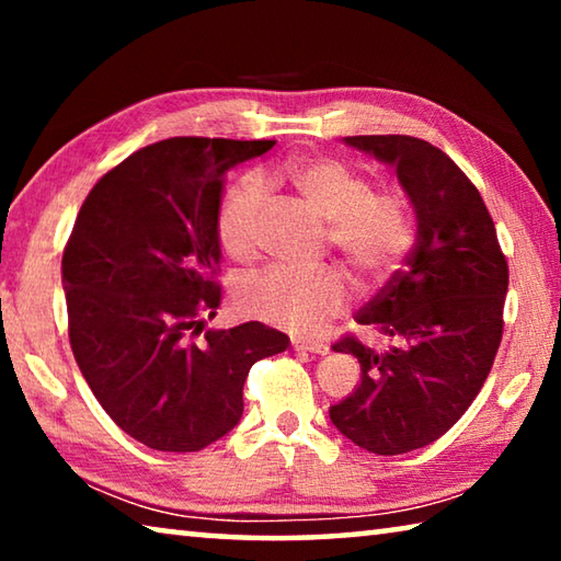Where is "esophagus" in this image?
<instances>
[{"instance_id":"esophagus-1","label":"esophagus","mask_w":561,"mask_h":561,"mask_svg":"<svg viewBox=\"0 0 561 561\" xmlns=\"http://www.w3.org/2000/svg\"><path fill=\"white\" fill-rule=\"evenodd\" d=\"M291 348L297 351V354H319V356L329 354L327 344H304V341H291Z\"/></svg>"}]
</instances>
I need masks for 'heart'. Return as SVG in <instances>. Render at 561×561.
Segmentation results:
<instances>
[{
    "mask_svg": "<svg viewBox=\"0 0 561 561\" xmlns=\"http://www.w3.org/2000/svg\"><path fill=\"white\" fill-rule=\"evenodd\" d=\"M289 178L304 201L329 222L331 244L360 274L383 279L411 252L415 225L403 193H374L371 178L336 158L297 160ZM264 197L267 183L260 175L242 178L225 195L217 213V237L234 260H247L257 247ZM348 299V282L336 270L272 267L247 277L240 287L247 314L294 334H314L346 309Z\"/></svg>",
    "mask_w": 561,
    "mask_h": 561,
    "instance_id": "heart-1",
    "label": "heart"
}]
</instances>
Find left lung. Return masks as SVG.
<instances>
[{"label":"left lung","instance_id":"obj_1","mask_svg":"<svg viewBox=\"0 0 561 561\" xmlns=\"http://www.w3.org/2000/svg\"><path fill=\"white\" fill-rule=\"evenodd\" d=\"M344 144L396 170L417 234L405 267L356 314L391 344H334L358 358L360 383L329 417L358 448L401 455L448 433L485 383L502 341L507 260L478 187L440 148L411 136Z\"/></svg>","mask_w":561,"mask_h":561}]
</instances>
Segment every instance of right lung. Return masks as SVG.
Here are the masks:
<instances>
[{
	"instance_id": "add662e5",
	"label": "right lung",
	"mask_w": 561,
	"mask_h": 561,
	"mask_svg": "<svg viewBox=\"0 0 561 561\" xmlns=\"http://www.w3.org/2000/svg\"><path fill=\"white\" fill-rule=\"evenodd\" d=\"M272 146L168 138L140 148L93 185L66 242L76 364L111 421L153 450L220 440L240 423L254 360L289 346L260 321L205 331L222 294L225 173Z\"/></svg>"
}]
</instances>
